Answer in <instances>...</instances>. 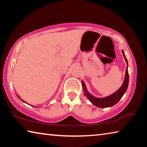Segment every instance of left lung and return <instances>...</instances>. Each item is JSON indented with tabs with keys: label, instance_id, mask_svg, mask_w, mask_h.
<instances>
[{
	"label": "left lung",
	"instance_id": "8db88e82",
	"mask_svg": "<svg viewBox=\"0 0 147 147\" xmlns=\"http://www.w3.org/2000/svg\"><path fill=\"white\" fill-rule=\"evenodd\" d=\"M123 53V56L124 59H125L126 64H128V61L126 59L125 55H124V53L123 51H122ZM128 82H129V75H128V65L126 69V74H125V78H124V82L123 85L119 88L117 91L115 92L113 94H111L108 96H106L105 98H96L94 96L92 95L89 93L87 90L85 84L83 81H82V87L84 89V93L85 94V96L88 98L89 101L91 102L96 107L102 108H108V107L113 106L116 104L120 100V99L123 97L124 94L125 93V92L127 90L128 86Z\"/></svg>",
	"mask_w": 147,
	"mask_h": 147
}]
</instances>
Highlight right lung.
<instances>
[{"instance_id":"obj_1","label":"right lung","mask_w":147,"mask_h":147,"mask_svg":"<svg viewBox=\"0 0 147 147\" xmlns=\"http://www.w3.org/2000/svg\"><path fill=\"white\" fill-rule=\"evenodd\" d=\"M18 97H19V96H18ZM20 99H21V100L22 101H23V102H25V103H26V102H24V100H22V99H21V98H20ZM26 104H27V103H26Z\"/></svg>"}]
</instances>
